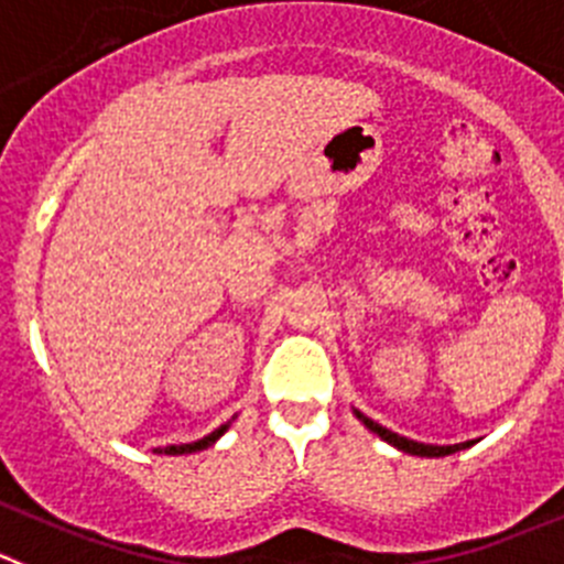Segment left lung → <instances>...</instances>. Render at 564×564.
Wrapping results in <instances>:
<instances>
[{"label": "left lung", "instance_id": "left-lung-1", "mask_svg": "<svg viewBox=\"0 0 564 564\" xmlns=\"http://www.w3.org/2000/svg\"><path fill=\"white\" fill-rule=\"evenodd\" d=\"M356 417H359L361 423L367 425V429L376 431V434L381 436V440H387L389 445H394V448H401L403 454H414V456H448V454H454V451L470 448V445H473V442H465V445H423V442L406 440V436H401V434H394V431L383 429L381 423L370 420V417H367V414L356 412Z\"/></svg>", "mask_w": 564, "mask_h": 564}]
</instances>
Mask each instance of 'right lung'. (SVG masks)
Returning <instances> with one entry per match:
<instances>
[{"label": "right lung", "instance_id": "add662e5", "mask_svg": "<svg viewBox=\"0 0 564 564\" xmlns=\"http://www.w3.org/2000/svg\"><path fill=\"white\" fill-rule=\"evenodd\" d=\"M228 431V423L219 425L217 431H210L208 436H203V440L197 442H188V445H166V448H158V454H170V456H177V454H194V451H205L208 445H214V442L219 440V436Z\"/></svg>", "mask_w": 564, "mask_h": 564}]
</instances>
